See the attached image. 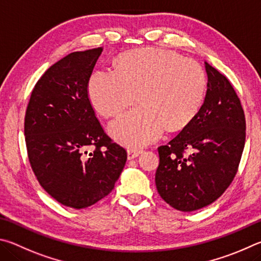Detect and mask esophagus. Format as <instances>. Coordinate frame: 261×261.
Returning a JSON list of instances; mask_svg holds the SVG:
<instances>
[{
  "label": "esophagus",
  "instance_id": "esophagus-1",
  "mask_svg": "<svg viewBox=\"0 0 261 261\" xmlns=\"http://www.w3.org/2000/svg\"><path fill=\"white\" fill-rule=\"evenodd\" d=\"M141 153H142V150H141V149L132 148V149L127 150V157H128V159H129V161H130V159H134L136 157H139Z\"/></svg>",
  "mask_w": 261,
  "mask_h": 261
}]
</instances>
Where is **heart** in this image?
Segmentation results:
<instances>
[{
	"instance_id": "obj_1",
	"label": "heart",
	"mask_w": 261,
	"mask_h": 261,
	"mask_svg": "<svg viewBox=\"0 0 261 261\" xmlns=\"http://www.w3.org/2000/svg\"><path fill=\"white\" fill-rule=\"evenodd\" d=\"M207 80L191 59L162 49L130 50L114 61V72L93 73L88 93L95 109L114 117L136 100L141 105L110 123L114 139L130 147L152 142L164 129L180 130L202 108Z\"/></svg>"
}]
</instances>
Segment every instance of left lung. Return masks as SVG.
I'll return each mask as SVG.
<instances>
[{
  "instance_id": "left-lung-1",
  "label": "left lung",
  "mask_w": 261,
  "mask_h": 261,
  "mask_svg": "<svg viewBox=\"0 0 261 261\" xmlns=\"http://www.w3.org/2000/svg\"><path fill=\"white\" fill-rule=\"evenodd\" d=\"M207 90L202 108L176 138L158 148L156 187L179 211L217 200L235 177L245 143V117L229 80L205 62Z\"/></svg>"
}]
</instances>
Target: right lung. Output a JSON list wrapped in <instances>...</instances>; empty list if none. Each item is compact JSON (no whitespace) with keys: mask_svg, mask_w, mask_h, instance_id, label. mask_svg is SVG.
I'll return each mask as SVG.
<instances>
[{"mask_svg":"<svg viewBox=\"0 0 261 261\" xmlns=\"http://www.w3.org/2000/svg\"><path fill=\"white\" fill-rule=\"evenodd\" d=\"M102 51L72 53L50 66L36 82L25 116L27 153L39 184L77 210L111 193L127 161L126 150L104 133L88 97Z\"/></svg>","mask_w":261,"mask_h":261,"instance_id":"obj_1","label":"right lung"}]
</instances>
